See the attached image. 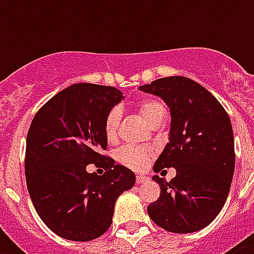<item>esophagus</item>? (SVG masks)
<instances>
[{"mask_svg":"<svg viewBox=\"0 0 254 254\" xmlns=\"http://www.w3.org/2000/svg\"><path fill=\"white\" fill-rule=\"evenodd\" d=\"M147 181V177H145V175H137V178H135V182H137V185H141V183H143V182Z\"/></svg>","mask_w":254,"mask_h":254,"instance_id":"esophagus-1","label":"esophagus"}]
</instances>
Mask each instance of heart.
Returning <instances> with one entry per match:
<instances>
[{
    "instance_id": "1",
    "label": "heart",
    "mask_w": 254,
    "mask_h": 254,
    "mask_svg": "<svg viewBox=\"0 0 254 254\" xmlns=\"http://www.w3.org/2000/svg\"><path fill=\"white\" fill-rule=\"evenodd\" d=\"M139 115L142 116V119L146 121L151 127L155 125L162 124L165 119V108L161 103L155 100H142L138 104ZM120 120H121V111L119 108H113L109 111L104 124V130H105V137L109 142H115L119 133ZM154 155V151L150 147H134V146H125L119 151L117 158L123 165L131 169H143L146 166L150 158Z\"/></svg>"
}]
</instances>
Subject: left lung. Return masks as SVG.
Wrapping results in <instances>:
<instances>
[{"label":"left lung","instance_id":"left-lung-1","mask_svg":"<svg viewBox=\"0 0 254 254\" xmlns=\"http://www.w3.org/2000/svg\"><path fill=\"white\" fill-rule=\"evenodd\" d=\"M139 91L161 97L171 115L169 142L154 171L177 170L170 182L153 177L161 195L147 213L169 232L200 231L219 215L232 183L236 157L228 113L215 96L189 77H163L141 85Z\"/></svg>","mask_w":254,"mask_h":254}]
</instances>
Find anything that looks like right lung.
<instances>
[{
    "mask_svg": "<svg viewBox=\"0 0 254 254\" xmlns=\"http://www.w3.org/2000/svg\"><path fill=\"white\" fill-rule=\"evenodd\" d=\"M124 99L115 87L79 83L50 99L34 116L26 138L27 190L42 221L71 241L100 237L112 224L117 197L134 173L100 154L108 146L104 124ZM91 163L103 176L88 173Z\"/></svg>",
    "mask_w": 254,
    "mask_h": 254,
    "instance_id": "obj_1",
    "label": "right lung"
}]
</instances>
